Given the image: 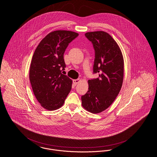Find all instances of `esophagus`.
Here are the masks:
<instances>
[{"instance_id":"1","label":"esophagus","mask_w":157,"mask_h":157,"mask_svg":"<svg viewBox=\"0 0 157 157\" xmlns=\"http://www.w3.org/2000/svg\"><path fill=\"white\" fill-rule=\"evenodd\" d=\"M80 79H73V84L76 85L77 84H78L79 82H80Z\"/></svg>"}]
</instances>
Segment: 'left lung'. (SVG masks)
I'll return each instance as SVG.
<instances>
[{
  "label": "left lung",
  "mask_w": 157,
  "mask_h": 157,
  "mask_svg": "<svg viewBox=\"0 0 157 157\" xmlns=\"http://www.w3.org/2000/svg\"><path fill=\"white\" fill-rule=\"evenodd\" d=\"M85 35L95 50L93 72L98 73V77L88 81V91L81 97L82 106L91 113H98L108 108L121 90L124 59L118 45L108 33L97 31Z\"/></svg>",
  "instance_id": "left-lung-1"
}]
</instances>
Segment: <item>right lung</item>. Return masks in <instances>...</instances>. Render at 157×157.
I'll return each instance as SVG.
<instances>
[{
    "label": "right lung",
    "mask_w": 157,
    "mask_h": 157,
    "mask_svg": "<svg viewBox=\"0 0 157 157\" xmlns=\"http://www.w3.org/2000/svg\"><path fill=\"white\" fill-rule=\"evenodd\" d=\"M78 35L67 30L52 32L40 42L33 55L30 81L37 100L47 110L61 108L71 90L72 80L61 73L66 67L63 55Z\"/></svg>",
    "instance_id": "obj_1"
}]
</instances>
